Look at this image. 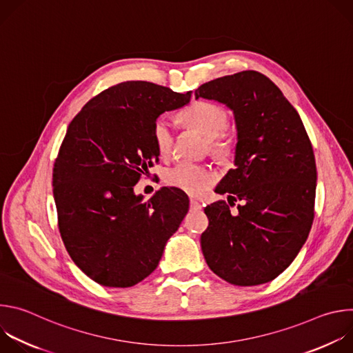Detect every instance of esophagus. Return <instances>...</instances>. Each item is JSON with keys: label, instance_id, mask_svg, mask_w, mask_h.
Segmentation results:
<instances>
[{"label": "esophagus", "instance_id": "obj_1", "mask_svg": "<svg viewBox=\"0 0 353 353\" xmlns=\"http://www.w3.org/2000/svg\"><path fill=\"white\" fill-rule=\"evenodd\" d=\"M190 207L191 210H201V203H198L195 198H190Z\"/></svg>", "mask_w": 353, "mask_h": 353}]
</instances>
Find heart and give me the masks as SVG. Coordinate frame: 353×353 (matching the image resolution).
Returning a JSON list of instances; mask_svg holds the SVG:
<instances>
[{"mask_svg":"<svg viewBox=\"0 0 353 353\" xmlns=\"http://www.w3.org/2000/svg\"><path fill=\"white\" fill-rule=\"evenodd\" d=\"M183 121L195 128L208 139L210 152L218 158L229 154V139L223 135L228 127V113L219 105L212 102H195L181 113ZM152 138L159 155L166 157L173 146V128L166 116H159L152 125ZM216 180L215 172L205 165L179 163L170 168L165 174L168 185L179 188L187 194L198 195L205 192Z\"/></svg>","mask_w":353,"mask_h":353,"instance_id":"b5f03b06","label":"heart"}]
</instances>
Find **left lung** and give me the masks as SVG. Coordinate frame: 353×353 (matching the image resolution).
Masks as SVG:
<instances>
[{
  "instance_id": "obj_1",
  "label": "left lung",
  "mask_w": 353,
  "mask_h": 353,
  "mask_svg": "<svg viewBox=\"0 0 353 353\" xmlns=\"http://www.w3.org/2000/svg\"><path fill=\"white\" fill-rule=\"evenodd\" d=\"M233 110L234 169L216 192L228 194L204 211L201 234L208 267L237 286L275 279L296 259L314 219L317 169L310 138L281 89L257 71L216 78L195 90ZM234 200H243L232 214Z\"/></svg>"
}]
</instances>
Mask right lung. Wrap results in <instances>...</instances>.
<instances>
[{"label": "right lung", "mask_w": 353, "mask_h": 353, "mask_svg": "<svg viewBox=\"0 0 353 353\" xmlns=\"http://www.w3.org/2000/svg\"><path fill=\"white\" fill-rule=\"evenodd\" d=\"M190 97L127 81L92 97L68 125L53 169L59 229L72 261L99 285L130 288L152 274L188 211L174 187L143 203L134 185L159 161L154 121Z\"/></svg>", "instance_id": "right-lung-1"}]
</instances>
